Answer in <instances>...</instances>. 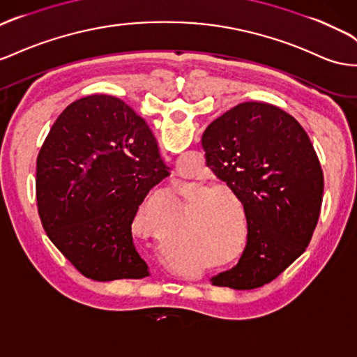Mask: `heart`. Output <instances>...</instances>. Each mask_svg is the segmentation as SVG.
<instances>
[{
    "instance_id": "obj_1",
    "label": "heart",
    "mask_w": 357,
    "mask_h": 357,
    "mask_svg": "<svg viewBox=\"0 0 357 357\" xmlns=\"http://www.w3.org/2000/svg\"><path fill=\"white\" fill-rule=\"evenodd\" d=\"M201 222H202V225H204V227L210 228L211 233L218 234V231H216V220H215V219H201Z\"/></svg>"
}]
</instances>
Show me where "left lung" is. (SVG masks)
Returning <instances> with one entry per match:
<instances>
[{
    "label": "left lung",
    "instance_id": "8db88e82",
    "mask_svg": "<svg viewBox=\"0 0 357 357\" xmlns=\"http://www.w3.org/2000/svg\"><path fill=\"white\" fill-rule=\"evenodd\" d=\"M206 165L245 208L248 242L237 266L211 278L252 290L272 282L311 242L324 180L298 121L281 108L245 102L211 121L201 138Z\"/></svg>",
    "mask_w": 357,
    "mask_h": 357
}]
</instances>
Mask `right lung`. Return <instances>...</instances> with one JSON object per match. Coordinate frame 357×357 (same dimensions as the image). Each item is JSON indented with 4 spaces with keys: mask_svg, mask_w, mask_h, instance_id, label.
Returning <instances> with one entry per match:
<instances>
[{
    "mask_svg": "<svg viewBox=\"0 0 357 357\" xmlns=\"http://www.w3.org/2000/svg\"><path fill=\"white\" fill-rule=\"evenodd\" d=\"M168 169L146 120L129 105L107 94L70 103L37 158V208L47 237L93 281L150 276L132 222Z\"/></svg>",
    "mask_w": 357,
    "mask_h": 357,
    "instance_id": "1",
    "label": "right lung"
}]
</instances>
